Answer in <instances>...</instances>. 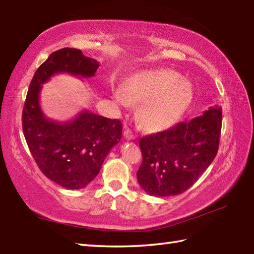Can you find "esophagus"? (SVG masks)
Listing matches in <instances>:
<instances>
[{"mask_svg":"<svg viewBox=\"0 0 254 254\" xmlns=\"http://www.w3.org/2000/svg\"><path fill=\"white\" fill-rule=\"evenodd\" d=\"M124 137H126L127 139H134V138H135V135H134L131 130L127 128V130L124 131Z\"/></svg>","mask_w":254,"mask_h":254,"instance_id":"obj_1","label":"esophagus"}]
</instances>
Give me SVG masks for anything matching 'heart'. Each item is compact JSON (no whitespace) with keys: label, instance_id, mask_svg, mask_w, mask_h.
I'll return each mask as SVG.
<instances>
[{"label":"heart","instance_id":"1","mask_svg":"<svg viewBox=\"0 0 254 254\" xmlns=\"http://www.w3.org/2000/svg\"><path fill=\"white\" fill-rule=\"evenodd\" d=\"M117 99L123 105L130 100L143 102L138 120L148 131H160L179 120L193 98L190 80L167 68L144 69L134 73L124 83V91L116 90Z\"/></svg>","mask_w":254,"mask_h":254}]
</instances>
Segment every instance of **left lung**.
I'll return each instance as SVG.
<instances>
[{"label": "left lung", "mask_w": 254, "mask_h": 254, "mask_svg": "<svg viewBox=\"0 0 254 254\" xmlns=\"http://www.w3.org/2000/svg\"><path fill=\"white\" fill-rule=\"evenodd\" d=\"M222 131V108L139 139L143 161L137 181L154 196L178 195L191 188L216 157Z\"/></svg>", "instance_id": "1"}]
</instances>
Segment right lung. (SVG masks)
I'll return each instance as SVG.
<instances>
[{"instance_id":"add662e5","label":"right lung","mask_w":254,"mask_h":254,"mask_svg":"<svg viewBox=\"0 0 254 254\" xmlns=\"http://www.w3.org/2000/svg\"><path fill=\"white\" fill-rule=\"evenodd\" d=\"M99 63L82 51L64 48L51 53L32 77L23 109V131L42 174L63 188L78 190L95 179L110 149L122 136V124L88 110L67 122H55L42 112V84L59 73L93 77Z\"/></svg>"}]
</instances>
